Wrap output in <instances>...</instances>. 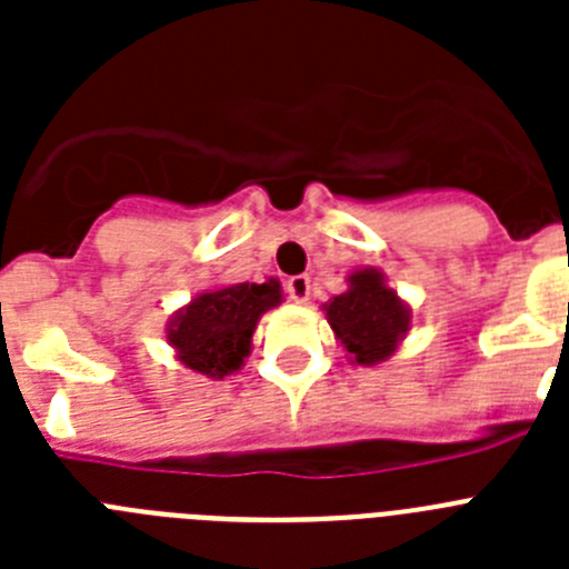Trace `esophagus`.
<instances>
[{
  "label": "esophagus",
  "mask_w": 569,
  "mask_h": 569,
  "mask_svg": "<svg viewBox=\"0 0 569 569\" xmlns=\"http://www.w3.org/2000/svg\"><path fill=\"white\" fill-rule=\"evenodd\" d=\"M288 296L296 305H305L310 299V279L308 276H290L288 279Z\"/></svg>",
  "instance_id": "esophagus-1"
}]
</instances>
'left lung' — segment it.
<instances>
[{
  "label": "left lung",
  "instance_id": "obj_1",
  "mask_svg": "<svg viewBox=\"0 0 569 569\" xmlns=\"http://www.w3.org/2000/svg\"><path fill=\"white\" fill-rule=\"evenodd\" d=\"M330 328L353 365L373 367L396 353L410 330V308L399 299L379 268L347 276L345 293L325 305Z\"/></svg>",
  "mask_w": 569,
  "mask_h": 569
}]
</instances>
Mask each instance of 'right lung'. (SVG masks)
<instances>
[{
    "instance_id": "1",
    "label": "right lung",
    "mask_w": 569,
    "mask_h": 569,
    "mask_svg": "<svg viewBox=\"0 0 569 569\" xmlns=\"http://www.w3.org/2000/svg\"><path fill=\"white\" fill-rule=\"evenodd\" d=\"M279 305L281 284L276 279L204 290L168 321V345L176 350V359L193 373L224 379L250 356L253 330L261 316Z\"/></svg>"
}]
</instances>
